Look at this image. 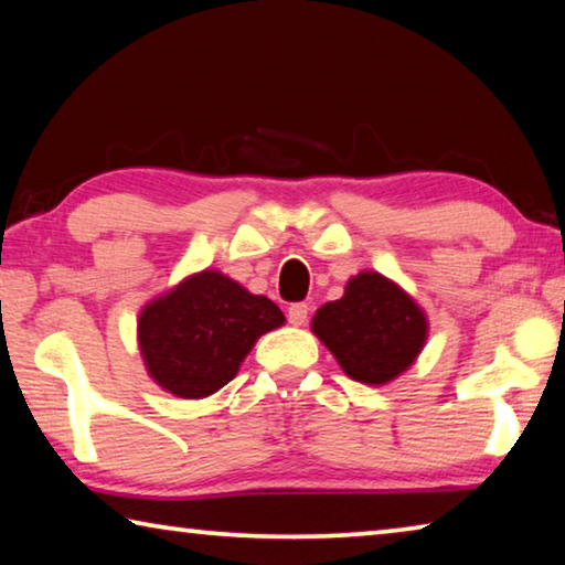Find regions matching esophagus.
I'll return each mask as SVG.
<instances>
[{
	"label": "esophagus",
	"instance_id": "obj_1",
	"mask_svg": "<svg viewBox=\"0 0 565 565\" xmlns=\"http://www.w3.org/2000/svg\"><path fill=\"white\" fill-rule=\"evenodd\" d=\"M286 317H289V323H294V327H301L309 319V303H291Z\"/></svg>",
	"mask_w": 565,
	"mask_h": 565
}]
</instances>
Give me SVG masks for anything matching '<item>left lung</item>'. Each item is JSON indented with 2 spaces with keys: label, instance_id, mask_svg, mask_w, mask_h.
Here are the masks:
<instances>
[{
  "label": "left lung",
  "instance_id": "obj_1",
  "mask_svg": "<svg viewBox=\"0 0 565 565\" xmlns=\"http://www.w3.org/2000/svg\"><path fill=\"white\" fill-rule=\"evenodd\" d=\"M311 329L353 381L374 386L414 363L428 331L411 296L376 271L353 276L339 301L317 311Z\"/></svg>",
  "mask_w": 565,
  "mask_h": 565
}]
</instances>
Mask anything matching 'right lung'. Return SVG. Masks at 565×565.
Returning <instances> with one entry per match:
<instances>
[{
	"label": "right lung",
	"mask_w": 565,
	"mask_h": 565,
	"mask_svg": "<svg viewBox=\"0 0 565 565\" xmlns=\"http://www.w3.org/2000/svg\"><path fill=\"white\" fill-rule=\"evenodd\" d=\"M284 323L279 306L218 271L189 276L139 317L147 371L179 398H204L236 376L262 333Z\"/></svg>",
	"instance_id": "1"
}]
</instances>
